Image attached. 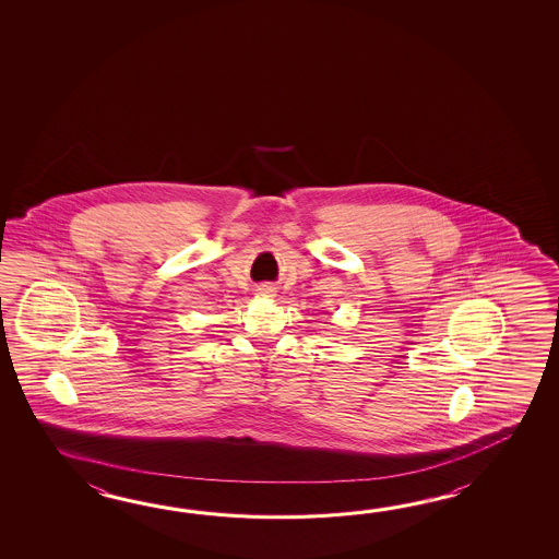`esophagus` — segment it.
<instances>
[{
    "mask_svg": "<svg viewBox=\"0 0 559 559\" xmlns=\"http://www.w3.org/2000/svg\"><path fill=\"white\" fill-rule=\"evenodd\" d=\"M262 292L263 294H274V287L272 285H263Z\"/></svg>",
    "mask_w": 559,
    "mask_h": 559,
    "instance_id": "esophagus-1",
    "label": "esophagus"
}]
</instances>
